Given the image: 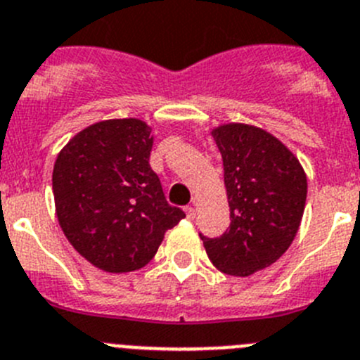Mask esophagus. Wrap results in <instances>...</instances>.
Masks as SVG:
<instances>
[{
  "label": "esophagus",
  "mask_w": 360,
  "mask_h": 360,
  "mask_svg": "<svg viewBox=\"0 0 360 360\" xmlns=\"http://www.w3.org/2000/svg\"><path fill=\"white\" fill-rule=\"evenodd\" d=\"M184 212H186L188 219H193V217H195V208H193V206H186V208H184Z\"/></svg>",
  "instance_id": "34e87169"
}]
</instances>
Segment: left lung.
Segmentation results:
<instances>
[{
	"label": "left lung",
	"mask_w": 360,
	"mask_h": 360,
	"mask_svg": "<svg viewBox=\"0 0 360 360\" xmlns=\"http://www.w3.org/2000/svg\"><path fill=\"white\" fill-rule=\"evenodd\" d=\"M222 154L231 224L220 238L200 235L220 273L249 276L292 244L307 200V174L276 136L257 125L212 129Z\"/></svg>",
	"instance_id": "8db88e82"
}]
</instances>
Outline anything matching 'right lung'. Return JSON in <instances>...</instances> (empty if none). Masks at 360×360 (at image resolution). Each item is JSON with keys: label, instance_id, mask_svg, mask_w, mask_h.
I'll return each mask as SVG.
<instances>
[{"label": "right lung", "instance_id": "1", "mask_svg": "<svg viewBox=\"0 0 360 360\" xmlns=\"http://www.w3.org/2000/svg\"><path fill=\"white\" fill-rule=\"evenodd\" d=\"M150 132L143 120H102L77 132L55 160L59 226L80 257L105 273L145 267L184 217L148 165Z\"/></svg>", "mask_w": 360, "mask_h": 360}]
</instances>
